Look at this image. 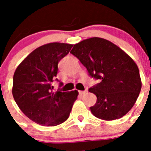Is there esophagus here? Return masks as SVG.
Here are the masks:
<instances>
[{
  "label": "esophagus",
  "instance_id": "1",
  "mask_svg": "<svg viewBox=\"0 0 151 151\" xmlns=\"http://www.w3.org/2000/svg\"><path fill=\"white\" fill-rule=\"evenodd\" d=\"M79 94H81V95H83V94H85V93H87L88 92V90L87 89H86V90H85V91H79Z\"/></svg>",
  "mask_w": 151,
  "mask_h": 151
}]
</instances>
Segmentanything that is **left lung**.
<instances>
[{
	"mask_svg": "<svg viewBox=\"0 0 151 151\" xmlns=\"http://www.w3.org/2000/svg\"><path fill=\"white\" fill-rule=\"evenodd\" d=\"M99 83L88 89L97 96L92 114L104 120L125 116L134 106L141 89L139 69L118 46L101 38H91L75 45L70 51Z\"/></svg>",
	"mask_w": 151,
	"mask_h": 151,
	"instance_id": "left-lung-1",
	"label": "left lung"
}]
</instances>
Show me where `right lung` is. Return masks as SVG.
<instances>
[{"mask_svg": "<svg viewBox=\"0 0 151 151\" xmlns=\"http://www.w3.org/2000/svg\"><path fill=\"white\" fill-rule=\"evenodd\" d=\"M73 45L50 43L33 50L13 75L12 93L22 113L43 126H55L67 119L78 91H53L51 83L58 72V63Z\"/></svg>", "mask_w": 151, "mask_h": 151, "instance_id": "obj_1", "label": "right lung"}]
</instances>
